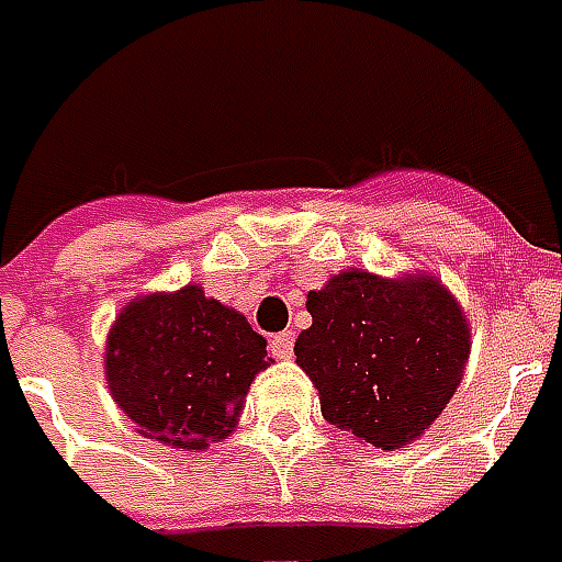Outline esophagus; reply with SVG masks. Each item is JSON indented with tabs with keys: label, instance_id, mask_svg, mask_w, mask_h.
Returning <instances> with one entry per match:
<instances>
[{
	"label": "esophagus",
	"instance_id": "esophagus-1",
	"mask_svg": "<svg viewBox=\"0 0 562 562\" xmlns=\"http://www.w3.org/2000/svg\"><path fill=\"white\" fill-rule=\"evenodd\" d=\"M293 346H296V335L293 331H281L269 340V349L276 358H290L293 356Z\"/></svg>",
	"mask_w": 562,
	"mask_h": 562
}]
</instances>
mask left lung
Returning a JSON list of instances; mask_svg holds the SVG:
<instances>
[{"label": "left lung", "mask_w": 562, "mask_h": 562, "mask_svg": "<svg viewBox=\"0 0 562 562\" xmlns=\"http://www.w3.org/2000/svg\"><path fill=\"white\" fill-rule=\"evenodd\" d=\"M307 314L296 364L319 391L323 417L358 441L412 445L457 394L471 328L438 278L346 269L307 293Z\"/></svg>", "instance_id": "8db88e82"}]
</instances>
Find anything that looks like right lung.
Here are the masks:
<instances>
[{"label": "right lung", "instance_id": "add662e5", "mask_svg": "<svg viewBox=\"0 0 562 562\" xmlns=\"http://www.w3.org/2000/svg\"><path fill=\"white\" fill-rule=\"evenodd\" d=\"M269 361L263 335L198 284L126 302L105 337V385L121 412L145 438L192 453L234 432Z\"/></svg>", "mask_w": 562, "mask_h": 562}]
</instances>
